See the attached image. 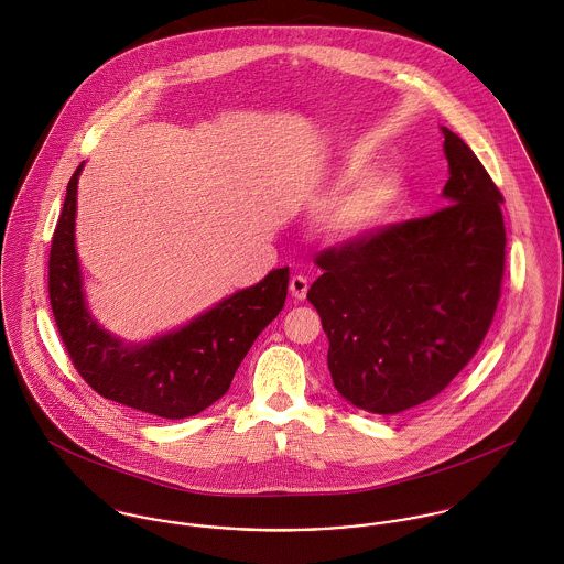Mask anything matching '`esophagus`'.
<instances>
[{
	"instance_id": "obj_1",
	"label": "esophagus",
	"mask_w": 564,
	"mask_h": 564,
	"mask_svg": "<svg viewBox=\"0 0 564 564\" xmlns=\"http://www.w3.org/2000/svg\"><path fill=\"white\" fill-rule=\"evenodd\" d=\"M308 286H311V284H308V278H304V275H293V278H291V284H289L291 295H293L297 302L306 300Z\"/></svg>"
}]
</instances>
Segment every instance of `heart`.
<instances>
[{"mask_svg": "<svg viewBox=\"0 0 564 564\" xmlns=\"http://www.w3.org/2000/svg\"><path fill=\"white\" fill-rule=\"evenodd\" d=\"M334 191L354 186L327 215V232L338 241L360 239L384 226L402 206V177L395 173L369 175V166L351 162L329 182Z\"/></svg>", "mask_w": 564, "mask_h": 564, "instance_id": "heart-1", "label": "heart"}]
</instances>
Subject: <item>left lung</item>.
Masks as SVG:
<instances>
[{
    "label": "left lung",
    "mask_w": 564,
    "mask_h": 564,
    "mask_svg": "<svg viewBox=\"0 0 564 564\" xmlns=\"http://www.w3.org/2000/svg\"><path fill=\"white\" fill-rule=\"evenodd\" d=\"M441 210L322 251L308 302L327 334L336 391L398 414L436 398L482 345L501 295L503 197L471 148L443 128Z\"/></svg>",
    "instance_id": "1"
}]
</instances>
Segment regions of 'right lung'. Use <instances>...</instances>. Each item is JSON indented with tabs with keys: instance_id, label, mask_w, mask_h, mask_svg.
Returning <instances> with one entry per match:
<instances>
[{
	"instance_id": "1",
	"label": "right lung",
	"mask_w": 564,
	"mask_h": 564,
	"mask_svg": "<svg viewBox=\"0 0 564 564\" xmlns=\"http://www.w3.org/2000/svg\"><path fill=\"white\" fill-rule=\"evenodd\" d=\"M82 164L67 184L50 249V304L65 349L101 398L164 419L193 416L228 393L245 354L284 308L289 267L273 269L175 332L126 345L97 325L84 302L74 235Z\"/></svg>"
}]
</instances>
